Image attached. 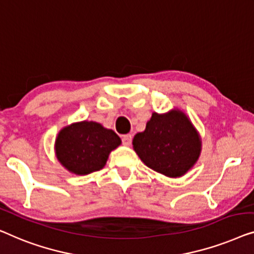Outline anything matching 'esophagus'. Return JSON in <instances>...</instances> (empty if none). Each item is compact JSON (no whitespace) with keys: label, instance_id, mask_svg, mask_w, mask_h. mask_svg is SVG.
I'll return each mask as SVG.
<instances>
[{"label":"esophagus","instance_id":"34e87169","mask_svg":"<svg viewBox=\"0 0 254 254\" xmlns=\"http://www.w3.org/2000/svg\"><path fill=\"white\" fill-rule=\"evenodd\" d=\"M132 141V135L131 134H124L122 135V142L123 145L126 146H130Z\"/></svg>","mask_w":254,"mask_h":254}]
</instances>
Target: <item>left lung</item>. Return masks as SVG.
<instances>
[{
  "mask_svg": "<svg viewBox=\"0 0 254 254\" xmlns=\"http://www.w3.org/2000/svg\"><path fill=\"white\" fill-rule=\"evenodd\" d=\"M133 148L148 168L168 177L187 174L199 159L201 139L182 110L153 113L145 131L134 135Z\"/></svg>",
  "mask_w": 254,
  "mask_h": 254,
  "instance_id": "8db88e82",
  "label": "left lung"
}]
</instances>
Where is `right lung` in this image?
<instances>
[{
	"label": "right lung",
	"instance_id": "right-lung-1",
	"mask_svg": "<svg viewBox=\"0 0 254 254\" xmlns=\"http://www.w3.org/2000/svg\"><path fill=\"white\" fill-rule=\"evenodd\" d=\"M121 138L100 123H73L60 131L55 141L56 158L76 175H87L105 167L109 153L121 145Z\"/></svg>",
	"mask_w": 254,
	"mask_h": 254
}]
</instances>
